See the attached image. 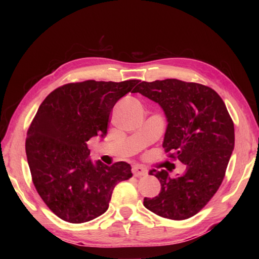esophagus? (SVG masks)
Segmentation results:
<instances>
[{
	"label": "esophagus",
	"instance_id": "obj_1",
	"mask_svg": "<svg viewBox=\"0 0 259 259\" xmlns=\"http://www.w3.org/2000/svg\"><path fill=\"white\" fill-rule=\"evenodd\" d=\"M133 174H134V176H136V177L145 176V175H147V170L142 165H134L133 166Z\"/></svg>",
	"mask_w": 259,
	"mask_h": 259
}]
</instances>
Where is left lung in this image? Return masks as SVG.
I'll return each instance as SVG.
<instances>
[{"label": "left lung", "instance_id": "left-lung-1", "mask_svg": "<svg viewBox=\"0 0 259 259\" xmlns=\"http://www.w3.org/2000/svg\"><path fill=\"white\" fill-rule=\"evenodd\" d=\"M134 93L163 109L168 125L162 146L186 165L185 172L176 177L166 170H151L161 191L144 199V205L174 221L194 216L221 186L234 150V124L225 104L211 88L177 78L143 81Z\"/></svg>", "mask_w": 259, "mask_h": 259}]
</instances>
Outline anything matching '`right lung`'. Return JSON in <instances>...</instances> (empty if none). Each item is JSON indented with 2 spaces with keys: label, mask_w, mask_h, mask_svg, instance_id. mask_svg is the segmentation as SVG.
Listing matches in <instances>:
<instances>
[{
  "label": "right lung",
  "mask_w": 259,
  "mask_h": 259,
  "mask_svg": "<svg viewBox=\"0 0 259 259\" xmlns=\"http://www.w3.org/2000/svg\"><path fill=\"white\" fill-rule=\"evenodd\" d=\"M138 82L68 83L38 107L27 131L26 155L37 193L63 221L80 224L99 217L116 184L133 176L126 162H93L87 142L106 136L114 105Z\"/></svg>",
  "instance_id": "right-lung-1"
}]
</instances>
